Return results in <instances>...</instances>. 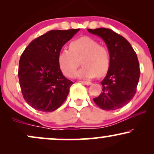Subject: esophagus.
Returning a JSON list of instances; mask_svg holds the SVG:
<instances>
[{"label": "esophagus", "mask_w": 154, "mask_h": 154, "mask_svg": "<svg viewBox=\"0 0 154 154\" xmlns=\"http://www.w3.org/2000/svg\"><path fill=\"white\" fill-rule=\"evenodd\" d=\"M81 82H82L83 85H88V86L91 85L92 84L91 82H88V81H82Z\"/></svg>", "instance_id": "esophagus-1"}]
</instances>
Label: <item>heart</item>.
Instances as JSON below:
<instances>
[{
	"mask_svg": "<svg viewBox=\"0 0 154 154\" xmlns=\"http://www.w3.org/2000/svg\"><path fill=\"white\" fill-rule=\"evenodd\" d=\"M81 61L82 67L77 76L81 79H91L107 73L110 66V54L106 48L89 37H81L72 41L69 49H63L58 55V63L61 72L68 77H73Z\"/></svg>",
	"mask_w": 154,
	"mask_h": 154,
	"instance_id": "1",
	"label": "heart"
}]
</instances>
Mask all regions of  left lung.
<instances>
[{
    "label": "left lung",
    "instance_id": "1",
    "mask_svg": "<svg viewBox=\"0 0 154 154\" xmlns=\"http://www.w3.org/2000/svg\"><path fill=\"white\" fill-rule=\"evenodd\" d=\"M106 44L110 54V66L101 83L102 93L93 100L106 111L123 107L132 99L139 81L140 66L137 55L128 40L106 28L88 29Z\"/></svg>",
    "mask_w": 154,
    "mask_h": 154
}]
</instances>
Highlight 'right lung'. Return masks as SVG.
<instances>
[{
	"label": "right lung",
	"mask_w": 154,
	"mask_h": 154,
	"mask_svg": "<svg viewBox=\"0 0 154 154\" xmlns=\"http://www.w3.org/2000/svg\"><path fill=\"white\" fill-rule=\"evenodd\" d=\"M79 30H51L31 42L19 63V80L24 100L33 109L51 112L61 106L73 84L63 75L58 55Z\"/></svg>",
	"instance_id": "obj_1"
}]
</instances>
